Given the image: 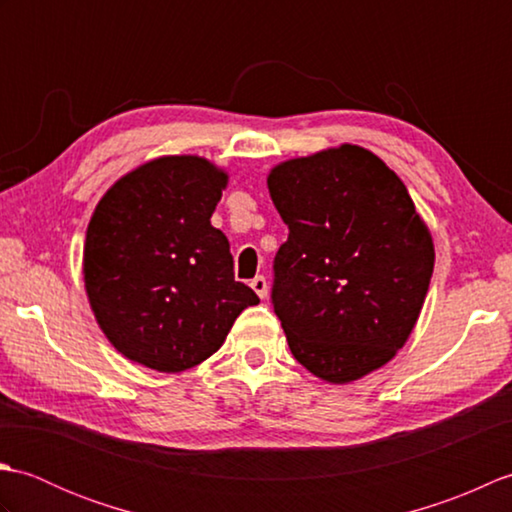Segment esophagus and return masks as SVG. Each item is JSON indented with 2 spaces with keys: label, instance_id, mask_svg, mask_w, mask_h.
Returning <instances> with one entry per match:
<instances>
[{
  "label": "esophagus",
  "instance_id": "obj_1",
  "mask_svg": "<svg viewBox=\"0 0 512 512\" xmlns=\"http://www.w3.org/2000/svg\"><path fill=\"white\" fill-rule=\"evenodd\" d=\"M250 288L257 292L259 299H266V295H268V281H266L264 275H257L253 281H250Z\"/></svg>",
  "mask_w": 512,
  "mask_h": 512
}]
</instances>
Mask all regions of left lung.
Returning a JSON list of instances; mask_svg holds the SVG:
<instances>
[{"mask_svg": "<svg viewBox=\"0 0 512 512\" xmlns=\"http://www.w3.org/2000/svg\"><path fill=\"white\" fill-rule=\"evenodd\" d=\"M268 191L288 226L273 306L292 356L334 385L389 363L420 317L436 262L405 184L372 151L345 143L279 162Z\"/></svg>", "mask_w": 512, "mask_h": 512, "instance_id": "8db88e82", "label": "left lung"}]
</instances>
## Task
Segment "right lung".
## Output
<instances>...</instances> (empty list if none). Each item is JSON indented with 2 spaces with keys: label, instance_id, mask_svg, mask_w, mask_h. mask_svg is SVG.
I'll use <instances>...</instances> for the list:
<instances>
[{
  "label": "right lung",
  "instance_id": "obj_1",
  "mask_svg": "<svg viewBox=\"0 0 512 512\" xmlns=\"http://www.w3.org/2000/svg\"><path fill=\"white\" fill-rule=\"evenodd\" d=\"M228 173L200 156H162L116 180L83 246L90 308L118 352L165 374L220 350L259 303L235 281L231 244L211 215Z\"/></svg>",
  "mask_w": 512,
  "mask_h": 512
}]
</instances>
